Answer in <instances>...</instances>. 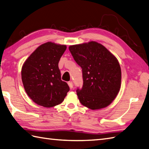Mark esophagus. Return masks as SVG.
Segmentation results:
<instances>
[{"label":"esophagus","instance_id":"1","mask_svg":"<svg viewBox=\"0 0 149 149\" xmlns=\"http://www.w3.org/2000/svg\"><path fill=\"white\" fill-rule=\"evenodd\" d=\"M68 84L69 88H72V87H73V84H72V81H69Z\"/></svg>","mask_w":149,"mask_h":149}]
</instances>
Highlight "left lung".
I'll return each instance as SVG.
<instances>
[{
    "mask_svg": "<svg viewBox=\"0 0 149 149\" xmlns=\"http://www.w3.org/2000/svg\"><path fill=\"white\" fill-rule=\"evenodd\" d=\"M69 49L82 69L83 87L77 90L81 104L94 110L108 107L120 88L121 69L117 58L95 41L71 45Z\"/></svg>",
    "mask_w": 149,
    "mask_h": 149,
    "instance_id": "left-lung-1",
    "label": "left lung"
}]
</instances>
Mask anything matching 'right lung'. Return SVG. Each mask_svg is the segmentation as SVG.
Listing matches in <instances>:
<instances>
[{
	"instance_id": "right-lung-1",
	"label": "right lung",
	"mask_w": 149,
	"mask_h": 149,
	"mask_svg": "<svg viewBox=\"0 0 149 149\" xmlns=\"http://www.w3.org/2000/svg\"><path fill=\"white\" fill-rule=\"evenodd\" d=\"M65 45L47 42L36 48L24 62L22 80L26 93L38 105L51 108L64 101L69 87L61 80L58 62Z\"/></svg>"
}]
</instances>
